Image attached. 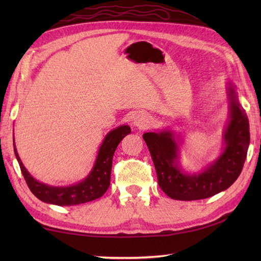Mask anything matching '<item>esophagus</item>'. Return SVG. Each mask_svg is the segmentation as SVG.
Here are the masks:
<instances>
[{
  "label": "esophagus",
  "mask_w": 261,
  "mask_h": 261,
  "mask_svg": "<svg viewBox=\"0 0 261 261\" xmlns=\"http://www.w3.org/2000/svg\"><path fill=\"white\" fill-rule=\"evenodd\" d=\"M134 124L137 127H139V129H146V127L149 125L148 115L143 114V113L137 114L134 118Z\"/></svg>",
  "instance_id": "esophagus-1"
}]
</instances>
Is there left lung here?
Here are the masks:
<instances>
[{"instance_id":"8db88e82","label":"left lung","mask_w":261,"mask_h":261,"mask_svg":"<svg viewBox=\"0 0 261 261\" xmlns=\"http://www.w3.org/2000/svg\"><path fill=\"white\" fill-rule=\"evenodd\" d=\"M228 96L230 121L223 134V152L201 173L188 174L181 170L178 145L171 131L147 132L142 136L156 168L158 184L170 198L179 201L207 198L225 191L239 177L250 143L249 120L232 83H229Z\"/></svg>"}]
</instances>
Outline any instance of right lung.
Listing matches in <instances>:
<instances>
[{
    "label": "right lung",
    "instance_id": "add662e5",
    "mask_svg": "<svg viewBox=\"0 0 261 261\" xmlns=\"http://www.w3.org/2000/svg\"><path fill=\"white\" fill-rule=\"evenodd\" d=\"M130 132L131 129L129 125H121L110 131L98 149L96 162L94 164L90 175L79 184L71 186L54 187L33 178L21 162L18 151L15 149L13 137L14 153L16 159H18L27 185L30 188L33 195L45 203L59 205V206H70V205L94 201V199L101 197L108 191L111 180V169H112L114 151L121 140Z\"/></svg>",
    "mask_w": 261,
    "mask_h": 261
}]
</instances>
